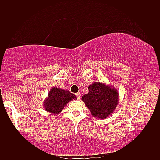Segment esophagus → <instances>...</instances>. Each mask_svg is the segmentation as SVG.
I'll return each mask as SVG.
<instances>
[{
	"label": "esophagus",
	"instance_id": "obj_1",
	"mask_svg": "<svg viewBox=\"0 0 160 160\" xmlns=\"http://www.w3.org/2000/svg\"><path fill=\"white\" fill-rule=\"evenodd\" d=\"M76 97L78 98V99H80V93H76Z\"/></svg>",
	"mask_w": 160,
	"mask_h": 160
}]
</instances>
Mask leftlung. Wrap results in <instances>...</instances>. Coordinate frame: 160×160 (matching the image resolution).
I'll use <instances>...</instances> for the list:
<instances>
[{
  "mask_svg": "<svg viewBox=\"0 0 160 160\" xmlns=\"http://www.w3.org/2000/svg\"><path fill=\"white\" fill-rule=\"evenodd\" d=\"M89 92L82 100L93 117L98 119L108 118L113 113L118 103V92L113 86L94 82L88 86Z\"/></svg>",
  "mask_w": 160,
  "mask_h": 160,
  "instance_id": "1",
  "label": "left lung"
}]
</instances>
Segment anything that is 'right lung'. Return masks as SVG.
<instances>
[{"label":"right lung","instance_id":"add662e5","mask_svg":"<svg viewBox=\"0 0 160 160\" xmlns=\"http://www.w3.org/2000/svg\"><path fill=\"white\" fill-rule=\"evenodd\" d=\"M77 99L76 96L69 91L52 87L48 97L44 101V110L52 115H58L70 101Z\"/></svg>","mask_w":160,"mask_h":160}]
</instances>
